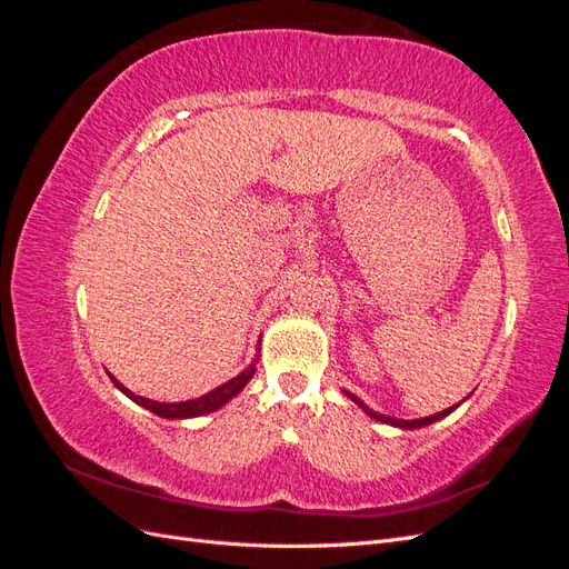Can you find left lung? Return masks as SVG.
I'll list each match as a JSON object with an SVG mask.
<instances>
[{
    "mask_svg": "<svg viewBox=\"0 0 569 569\" xmlns=\"http://www.w3.org/2000/svg\"><path fill=\"white\" fill-rule=\"evenodd\" d=\"M349 396V399H353L360 408H363L370 418H375V420H380V422H387V425H393V427H403V429H416V427H425V425H429V422H437L439 418H443V416H449V412L453 410V408H458V403L453 406V408H446V410H441V412H437V416H429V418H422V420H396V418H387V416H380V412H375V410H370L368 406H363V401L360 399H356L353 393H349V391H343Z\"/></svg>",
    "mask_w": 569,
    "mask_h": 569,
    "instance_id": "8db88e82",
    "label": "left lung"
}]
</instances>
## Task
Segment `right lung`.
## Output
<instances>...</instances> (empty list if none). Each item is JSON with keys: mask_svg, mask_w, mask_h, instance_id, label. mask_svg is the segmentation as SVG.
I'll list each match as a JSON object with an SVG mask.
<instances>
[{"mask_svg": "<svg viewBox=\"0 0 569 569\" xmlns=\"http://www.w3.org/2000/svg\"><path fill=\"white\" fill-rule=\"evenodd\" d=\"M256 363H258V358L253 360V363L244 370V372H239L237 377H232L230 382H226V385H220L218 389H213V391H209V393H203L201 399H194V401H182V403H159V401H149V399H144V396H137V393H132L130 389H126L123 385H120L113 375H109L111 377V382L123 391L128 399H132L134 403H140L142 408H147V410H151V412H157V416H161V418H173V420H182V418H197V416H206V412H211V410H218L222 403H228L234 393H239L244 389V385L251 380L253 377V372H256Z\"/></svg>", "mask_w": 569, "mask_h": 569, "instance_id": "add662e5", "label": "right lung"}]
</instances>
